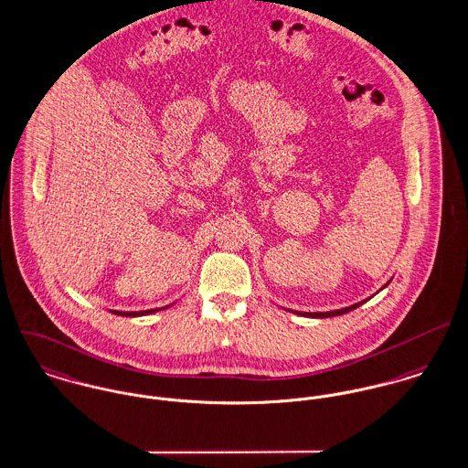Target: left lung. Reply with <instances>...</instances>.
Here are the masks:
<instances>
[{"mask_svg":"<svg viewBox=\"0 0 468 468\" xmlns=\"http://www.w3.org/2000/svg\"><path fill=\"white\" fill-rule=\"evenodd\" d=\"M392 282V280H390ZM388 285V283H387ZM385 285V287H387ZM383 287V288H385ZM381 288V290H383ZM365 301H361V303H356V304H351V306H347V308H340V310H331V312H315V314H301V312H293V314H297V315H306V317H315V319H324V317H335V315H344V314H347V312H351V310H356L358 306H361ZM287 310V308H285ZM288 312H292V310H288Z\"/></svg>","mask_w":468,"mask_h":468,"instance_id":"1","label":"left lung"}]
</instances>
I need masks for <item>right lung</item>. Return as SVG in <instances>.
Masks as SVG:
<instances>
[{
  "mask_svg": "<svg viewBox=\"0 0 468 468\" xmlns=\"http://www.w3.org/2000/svg\"><path fill=\"white\" fill-rule=\"evenodd\" d=\"M173 304H175V303H173ZM173 304H167V306H162V308H153V310H143V312H117V310H110V312H113L115 315H122V317H141V315H149V314H154V312L171 308Z\"/></svg>",
  "mask_w": 468,
  "mask_h": 468,
  "instance_id": "add662e5",
  "label": "right lung"
}]
</instances>
